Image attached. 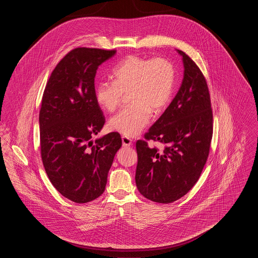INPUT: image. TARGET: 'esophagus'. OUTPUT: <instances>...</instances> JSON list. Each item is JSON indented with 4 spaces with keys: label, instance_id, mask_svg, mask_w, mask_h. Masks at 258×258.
<instances>
[{
    "label": "esophagus",
    "instance_id": "1",
    "mask_svg": "<svg viewBox=\"0 0 258 258\" xmlns=\"http://www.w3.org/2000/svg\"><path fill=\"white\" fill-rule=\"evenodd\" d=\"M122 142H123V147H130L133 145L132 139H130L128 137H125V136H122Z\"/></svg>",
    "mask_w": 258,
    "mask_h": 258
}]
</instances>
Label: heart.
Masks as SVG:
<instances>
[{"label": "heart", "mask_w": 258, "mask_h": 258, "mask_svg": "<svg viewBox=\"0 0 258 258\" xmlns=\"http://www.w3.org/2000/svg\"><path fill=\"white\" fill-rule=\"evenodd\" d=\"M113 81H101L95 88L98 105L107 112L116 110L128 94L130 107L109 121L111 130L126 137L139 135L150 123L152 110H163L169 103L175 87V69L165 58L148 59L127 56L112 73Z\"/></svg>", "instance_id": "obj_1"}]
</instances>
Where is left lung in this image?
<instances>
[{
	"instance_id": "8db88e82",
	"label": "left lung",
	"mask_w": 258,
	"mask_h": 258,
	"mask_svg": "<svg viewBox=\"0 0 258 258\" xmlns=\"http://www.w3.org/2000/svg\"><path fill=\"white\" fill-rule=\"evenodd\" d=\"M177 52L184 63L182 85L169 106L145 134V140L136 142V186L149 200L165 204L184 197L198 181L213 136L206 79L184 52ZM149 140L160 142L163 149L148 147Z\"/></svg>"
}]
</instances>
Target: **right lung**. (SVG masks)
<instances>
[{
  "label": "right lung",
  "mask_w": 258,
  "mask_h": 258,
  "mask_svg": "<svg viewBox=\"0 0 258 258\" xmlns=\"http://www.w3.org/2000/svg\"><path fill=\"white\" fill-rule=\"evenodd\" d=\"M116 50L78 47L50 75L39 111L40 154L51 184L62 197L87 203L100 197L117 151L118 133L92 137L105 119L95 98L98 67Z\"/></svg>",
  "instance_id": "right-lung-1"
}]
</instances>
